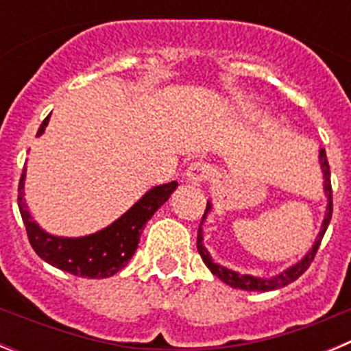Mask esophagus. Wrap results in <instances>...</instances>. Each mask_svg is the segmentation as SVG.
I'll use <instances>...</instances> for the list:
<instances>
[{"instance_id":"34e87169","label":"esophagus","mask_w":351,"mask_h":351,"mask_svg":"<svg viewBox=\"0 0 351 351\" xmlns=\"http://www.w3.org/2000/svg\"><path fill=\"white\" fill-rule=\"evenodd\" d=\"M210 176H213V167H210L207 161H193L184 173L186 181L191 182V184H198V182L207 181Z\"/></svg>"}]
</instances>
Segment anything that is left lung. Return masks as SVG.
Segmentation results:
<instances>
[{"label":"left lung","instance_id":"8db88e82","mask_svg":"<svg viewBox=\"0 0 351 351\" xmlns=\"http://www.w3.org/2000/svg\"><path fill=\"white\" fill-rule=\"evenodd\" d=\"M320 165H322V170H324V179H325L324 190H325V195H327L328 204H327V213H325L324 223H322V230H320V234H318V237H316L315 244H313V247L309 250L308 255L304 256L300 262H297L295 265H291L290 269H287L285 272H281L280 276H274V278H256V276L241 274V272H235V271H232V269H226V267H223V265H219V263L213 262V258H210V255H209V251L204 247L202 223H200V226H198V235H197V250H198V253H200V256H202L204 263H206L207 267H209V271L213 272L216 278H219V280H221L223 283L228 285V287L237 288V290L271 291V290H278V288H283V287H287V285L293 283L297 278H300L304 272L308 271V267L311 265L313 260H315L316 251H318V247H320L322 239H324L325 230H327L328 223H330V218H332V186H330V169H328L327 153H325V149H320ZM209 210H210V202H207L206 214L209 213ZM206 214L202 216V221L206 219Z\"/></svg>","mask_w":351,"mask_h":351}]
</instances>
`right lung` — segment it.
I'll return each instance as SVG.
<instances>
[{
    "instance_id": "add662e5",
    "label": "right lung",
    "mask_w": 351,
    "mask_h": 351,
    "mask_svg": "<svg viewBox=\"0 0 351 351\" xmlns=\"http://www.w3.org/2000/svg\"><path fill=\"white\" fill-rule=\"evenodd\" d=\"M49 117L51 116L43 119L36 135H42L45 126L49 125ZM24 176L26 173L23 172L19 181L17 204L31 247L40 258L54 267L91 280L110 278L125 267L138 247L145 223L153 218V214L169 200L172 191L178 188V182L172 181L149 190L119 219L96 234L86 237H56L42 230L31 218L24 202Z\"/></svg>"
}]
</instances>
